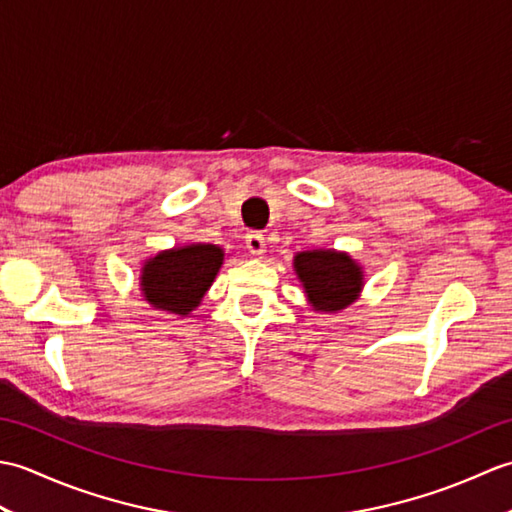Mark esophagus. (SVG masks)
<instances>
[{
  "label": "esophagus",
  "instance_id": "1",
  "mask_svg": "<svg viewBox=\"0 0 512 512\" xmlns=\"http://www.w3.org/2000/svg\"><path fill=\"white\" fill-rule=\"evenodd\" d=\"M246 246H248V250L253 255H262L264 250H266V237L259 233V231H250L246 235Z\"/></svg>",
  "mask_w": 512,
  "mask_h": 512
}]
</instances>
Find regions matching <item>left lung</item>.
<instances>
[{"instance_id": "1", "label": "left lung", "mask_w": 512, "mask_h": 512, "mask_svg": "<svg viewBox=\"0 0 512 512\" xmlns=\"http://www.w3.org/2000/svg\"><path fill=\"white\" fill-rule=\"evenodd\" d=\"M295 270L312 306L323 312L347 308L363 286V273L354 259L334 250L299 253L295 257Z\"/></svg>"}]
</instances>
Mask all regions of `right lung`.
Wrapping results in <instances>:
<instances>
[{
	"mask_svg": "<svg viewBox=\"0 0 512 512\" xmlns=\"http://www.w3.org/2000/svg\"><path fill=\"white\" fill-rule=\"evenodd\" d=\"M222 259V248L213 244L165 250L145 264L140 288L154 308L189 314L213 284Z\"/></svg>",
	"mask_w": 512,
	"mask_h": 512,
	"instance_id": "1",
	"label": "right lung"
}]
</instances>
